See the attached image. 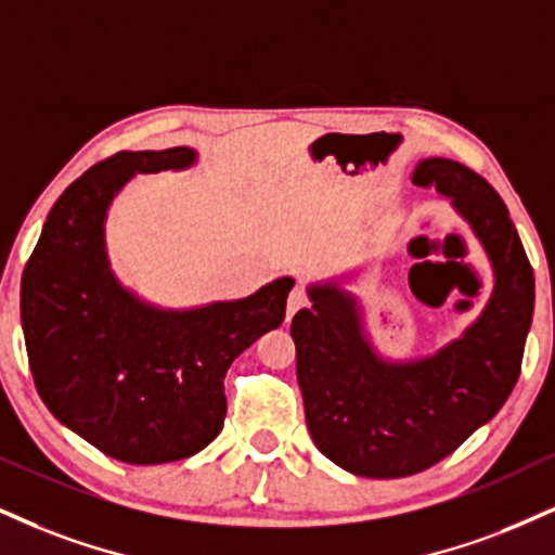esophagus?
Segmentation results:
<instances>
[{
    "mask_svg": "<svg viewBox=\"0 0 555 555\" xmlns=\"http://www.w3.org/2000/svg\"><path fill=\"white\" fill-rule=\"evenodd\" d=\"M306 306H309V293L300 288V285H296L288 296V321L296 317L300 309H306Z\"/></svg>",
    "mask_w": 555,
    "mask_h": 555,
    "instance_id": "esophagus-1",
    "label": "esophagus"
}]
</instances>
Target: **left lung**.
I'll use <instances>...</instances> for the list:
<instances>
[{
    "label": "left lung",
    "instance_id": "left-lung-1",
    "mask_svg": "<svg viewBox=\"0 0 555 555\" xmlns=\"http://www.w3.org/2000/svg\"><path fill=\"white\" fill-rule=\"evenodd\" d=\"M414 184L448 195L491 259L494 293L476 324L433 358L383 362L362 337L358 304L334 285H313V306L291 324L313 442L365 478L427 470L504 406L535 304V278L507 205L481 175L435 156L420 162Z\"/></svg>",
    "mask_w": 555,
    "mask_h": 555
}]
</instances>
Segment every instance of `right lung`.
Masks as SVG:
<instances>
[{
	"mask_svg": "<svg viewBox=\"0 0 555 555\" xmlns=\"http://www.w3.org/2000/svg\"><path fill=\"white\" fill-rule=\"evenodd\" d=\"M188 146L118 152L59 197L27 259L20 313L33 380L59 422L115 461H182L223 427L229 365L285 319L293 278L195 311L141 304L113 278L102 221L135 172L184 169Z\"/></svg>",
	"mask_w": 555,
	"mask_h": 555,
	"instance_id": "1",
	"label": "right lung"
}]
</instances>
